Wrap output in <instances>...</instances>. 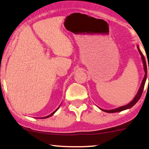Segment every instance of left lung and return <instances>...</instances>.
<instances>
[{
	"label": "left lung",
	"mask_w": 149,
	"mask_h": 149,
	"mask_svg": "<svg viewBox=\"0 0 149 149\" xmlns=\"http://www.w3.org/2000/svg\"><path fill=\"white\" fill-rule=\"evenodd\" d=\"M137 48H138V52H139V53H140V56H141V59H142V63H143L144 70V72H145V74H144V77L143 79H142L141 85H140V87L139 89H138L137 93H136V95H135V97H134V98L130 102L129 104H126L125 106H122V107H118V108H117V109H112V110H104V109H100L102 111H104V112H106V113H117V112L123 111H124V110H126V109H130V108H132V107H134V106L135 105L136 103H137V102L139 100L140 97H141L142 93V92H143L144 85H145L146 77H147V67H146V63L145 58H144V56H143V54H142V52L140 51L138 45H137ZM148 70H149V66H148ZM148 83H149V79H148ZM148 84H149V83H148Z\"/></svg>",
	"instance_id": "1"
}]
</instances>
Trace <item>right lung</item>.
Wrapping results in <instances>:
<instances>
[{
  "mask_svg": "<svg viewBox=\"0 0 149 149\" xmlns=\"http://www.w3.org/2000/svg\"><path fill=\"white\" fill-rule=\"evenodd\" d=\"M60 107H59L58 108V109H57L56 110V111H54V112H53V113H52V114H50V115H48V116H46V117H40V119H46V118H48V117H52V116L53 115H54V114L55 113H56V112L57 111H58V109H59V108H60Z\"/></svg>",
  "mask_w": 149,
  "mask_h": 149,
  "instance_id": "obj_1",
  "label": "right lung"
}]
</instances>
